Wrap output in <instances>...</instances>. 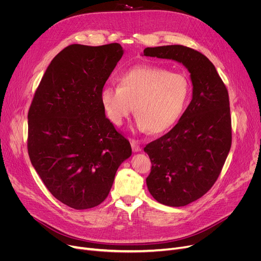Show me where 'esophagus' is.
I'll list each match as a JSON object with an SVG mask.
<instances>
[{
	"instance_id": "34e87169",
	"label": "esophagus",
	"mask_w": 261,
	"mask_h": 261,
	"mask_svg": "<svg viewBox=\"0 0 261 261\" xmlns=\"http://www.w3.org/2000/svg\"><path fill=\"white\" fill-rule=\"evenodd\" d=\"M130 143H131V147H132L133 152H140V151H142V147H141V145H140V143L138 141L131 140Z\"/></svg>"
}]
</instances>
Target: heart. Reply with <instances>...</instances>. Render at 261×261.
<instances>
[{
  "mask_svg": "<svg viewBox=\"0 0 261 261\" xmlns=\"http://www.w3.org/2000/svg\"><path fill=\"white\" fill-rule=\"evenodd\" d=\"M117 82V87L106 86L100 92L108 118L115 126H121L133 107L136 128L151 134H161L173 127L190 97V84L185 75L158 66L129 68Z\"/></svg>",
  "mask_w": 261,
  "mask_h": 261,
  "instance_id": "1",
  "label": "heart"
}]
</instances>
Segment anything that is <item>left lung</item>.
Segmentation results:
<instances>
[{"label": "left lung", "mask_w": 261, "mask_h": 261, "mask_svg": "<svg viewBox=\"0 0 261 261\" xmlns=\"http://www.w3.org/2000/svg\"><path fill=\"white\" fill-rule=\"evenodd\" d=\"M144 56L182 63L190 74L193 98L185 112L168 133L144 148L152 164L149 193L167 206H185L212 188L229 152L228 93L215 65L193 48L147 47Z\"/></svg>", "instance_id": "8db88e82"}]
</instances>
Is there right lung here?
Masks as SVG:
<instances>
[{
    "label": "right lung",
    "instance_id": "right-lung-1",
    "mask_svg": "<svg viewBox=\"0 0 261 261\" xmlns=\"http://www.w3.org/2000/svg\"><path fill=\"white\" fill-rule=\"evenodd\" d=\"M122 55L118 43L68 45L47 66L30 108L31 162L49 193L74 210L105 201L132 153L100 102Z\"/></svg>",
    "mask_w": 261,
    "mask_h": 261
}]
</instances>
